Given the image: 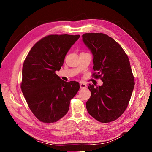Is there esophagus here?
I'll return each instance as SVG.
<instances>
[{
    "label": "esophagus",
    "mask_w": 152,
    "mask_h": 152,
    "mask_svg": "<svg viewBox=\"0 0 152 152\" xmlns=\"http://www.w3.org/2000/svg\"><path fill=\"white\" fill-rule=\"evenodd\" d=\"M87 87V85L85 83H80V88L81 89H84Z\"/></svg>",
    "instance_id": "34e87169"
}]
</instances>
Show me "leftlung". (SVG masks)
Returning a JSON list of instances; mask_svg holds the SVG:
<instances>
[{
	"label": "left lung",
	"mask_w": 152,
	"mask_h": 152,
	"mask_svg": "<svg viewBox=\"0 0 152 152\" xmlns=\"http://www.w3.org/2000/svg\"><path fill=\"white\" fill-rule=\"evenodd\" d=\"M83 41L93 55L92 76L103 81L102 86L89 85L91 95L87 110L101 123L113 121L128 106L135 85L128 57L120 45L103 33H85Z\"/></svg>",
	"instance_id": "left-lung-1"
}]
</instances>
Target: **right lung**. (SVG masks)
Masks as SVG:
<instances>
[{
    "mask_svg": "<svg viewBox=\"0 0 152 152\" xmlns=\"http://www.w3.org/2000/svg\"><path fill=\"white\" fill-rule=\"evenodd\" d=\"M79 37L46 36L31 48L24 61L21 89L29 108L40 121L55 123L63 118L79 89L78 82H65L55 73Z\"/></svg>",
    "mask_w": 152,
    "mask_h": 152,
    "instance_id": "right-lung-1",
    "label": "right lung"
}]
</instances>
